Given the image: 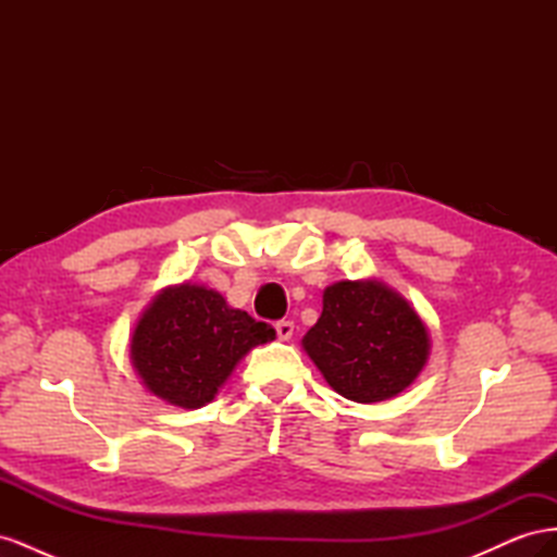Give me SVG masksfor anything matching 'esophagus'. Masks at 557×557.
<instances>
[{
  "label": "esophagus",
  "mask_w": 557,
  "mask_h": 557,
  "mask_svg": "<svg viewBox=\"0 0 557 557\" xmlns=\"http://www.w3.org/2000/svg\"><path fill=\"white\" fill-rule=\"evenodd\" d=\"M293 332H295V325L290 323V320H281V323H276V334L281 342L293 339Z\"/></svg>",
  "instance_id": "34e87169"
}]
</instances>
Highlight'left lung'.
Listing matches in <instances>:
<instances>
[{"label": "left lung", "instance_id": "8db88e82", "mask_svg": "<svg viewBox=\"0 0 557 557\" xmlns=\"http://www.w3.org/2000/svg\"><path fill=\"white\" fill-rule=\"evenodd\" d=\"M430 332L411 301L379 278L336 281L305 348L334 393L358 404L397 397L430 358Z\"/></svg>", "mask_w": 557, "mask_h": 557}]
</instances>
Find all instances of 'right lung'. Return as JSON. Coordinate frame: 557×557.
Segmentation results:
<instances>
[{
  "label": "right lung",
  "instance_id": "add662e5",
  "mask_svg": "<svg viewBox=\"0 0 557 557\" xmlns=\"http://www.w3.org/2000/svg\"><path fill=\"white\" fill-rule=\"evenodd\" d=\"M276 339L267 323L207 285H166L129 336V362L144 387L178 409H201L250 348Z\"/></svg>",
  "mask_w": 557,
  "mask_h": 557
}]
</instances>
